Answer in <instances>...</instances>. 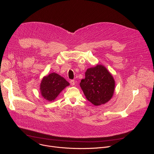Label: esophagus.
Instances as JSON below:
<instances>
[{"label":"esophagus","instance_id":"esophagus-1","mask_svg":"<svg viewBox=\"0 0 154 154\" xmlns=\"http://www.w3.org/2000/svg\"><path fill=\"white\" fill-rule=\"evenodd\" d=\"M70 83H71V85L72 86H74V85H75V81H74V80H71L70 81Z\"/></svg>","mask_w":154,"mask_h":154}]
</instances>
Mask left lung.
<instances>
[{
  "instance_id": "left-lung-1",
  "label": "left lung",
  "mask_w": 154,
  "mask_h": 154,
  "mask_svg": "<svg viewBox=\"0 0 154 154\" xmlns=\"http://www.w3.org/2000/svg\"><path fill=\"white\" fill-rule=\"evenodd\" d=\"M88 100L97 106L110 100L115 91V80L103 65L97 64L85 72V78L80 83Z\"/></svg>"
}]
</instances>
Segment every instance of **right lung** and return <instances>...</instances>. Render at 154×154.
Instances as JSON below:
<instances>
[{"instance_id": "1", "label": "right lung", "mask_w": 154, "mask_h": 154, "mask_svg": "<svg viewBox=\"0 0 154 154\" xmlns=\"http://www.w3.org/2000/svg\"><path fill=\"white\" fill-rule=\"evenodd\" d=\"M69 85L68 82L57 73L44 77L40 84L41 96L48 101H54L59 94Z\"/></svg>"}]
</instances>
